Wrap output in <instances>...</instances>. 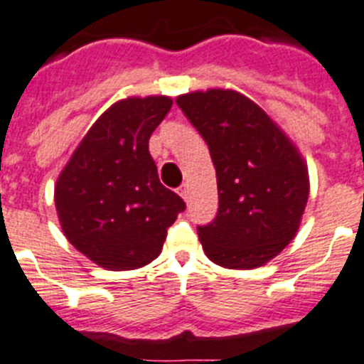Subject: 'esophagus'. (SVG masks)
I'll list each match as a JSON object with an SVG mask.
<instances>
[{"label":"esophagus","mask_w":364,"mask_h":364,"mask_svg":"<svg viewBox=\"0 0 364 364\" xmlns=\"http://www.w3.org/2000/svg\"><path fill=\"white\" fill-rule=\"evenodd\" d=\"M178 194L179 196H181V198H183V200H188V186H186V185H181V186H179V188H178Z\"/></svg>","instance_id":"esophagus-1"}]
</instances>
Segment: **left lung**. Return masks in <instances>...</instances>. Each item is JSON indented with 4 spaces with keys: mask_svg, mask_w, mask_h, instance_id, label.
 Returning <instances> with one entry per match:
<instances>
[{
    "mask_svg": "<svg viewBox=\"0 0 364 364\" xmlns=\"http://www.w3.org/2000/svg\"><path fill=\"white\" fill-rule=\"evenodd\" d=\"M176 102L216 168L218 213L198 225L205 255L229 269L265 264L299 229L309 194L304 161L264 109L236 91H196Z\"/></svg>",
    "mask_w": 364,
    "mask_h": 364,
    "instance_id": "8db88e82",
    "label": "left lung"
}]
</instances>
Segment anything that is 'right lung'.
Segmentation results:
<instances>
[{"label":"right lung","instance_id":"right-lung-1","mask_svg":"<svg viewBox=\"0 0 364 364\" xmlns=\"http://www.w3.org/2000/svg\"><path fill=\"white\" fill-rule=\"evenodd\" d=\"M170 107L168 97L113 104L60 173L55 203L62 229L75 249L107 269H137L156 260L186 208L159 181L148 151Z\"/></svg>","mask_w":364,"mask_h":364}]
</instances>
